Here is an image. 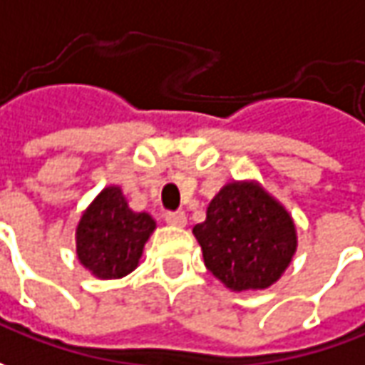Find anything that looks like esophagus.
Listing matches in <instances>:
<instances>
[{
    "label": "esophagus",
    "instance_id": "esophagus-1",
    "mask_svg": "<svg viewBox=\"0 0 365 365\" xmlns=\"http://www.w3.org/2000/svg\"><path fill=\"white\" fill-rule=\"evenodd\" d=\"M165 222L170 224V226H178V228H182L185 226V214L183 212H168L165 214Z\"/></svg>",
    "mask_w": 365,
    "mask_h": 365
}]
</instances>
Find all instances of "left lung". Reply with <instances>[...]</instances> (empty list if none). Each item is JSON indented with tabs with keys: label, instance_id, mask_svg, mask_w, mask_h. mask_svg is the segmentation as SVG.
<instances>
[{
	"label": "left lung",
	"instance_id": "obj_1",
	"mask_svg": "<svg viewBox=\"0 0 365 365\" xmlns=\"http://www.w3.org/2000/svg\"><path fill=\"white\" fill-rule=\"evenodd\" d=\"M194 236L207 270L232 291L269 289L297 250L291 214L257 182L226 183Z\"/></svg>",
	"mask_w": 365,
	"mask_h": 365
}]
</instances>
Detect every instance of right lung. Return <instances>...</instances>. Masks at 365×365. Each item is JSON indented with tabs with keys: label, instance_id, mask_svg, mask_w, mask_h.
<instances>
[{
	"label": "right lung",
	"instance_id": "right-lung-1",
	"mask_svg": "<svg viewBox=\"0 0 365 365\" xmlns=\"http://www.w3.org/2000/svg\"><path fill=\"white\" fill-rule=\"evenodd\" d=\"M155 230L147 212H133L119 185H108L84 210L76 226V257L96 279H120L137 269Z\"/></svg>",
	"mask_w": 365,
	"mask_h": 365
}]
</instances>
